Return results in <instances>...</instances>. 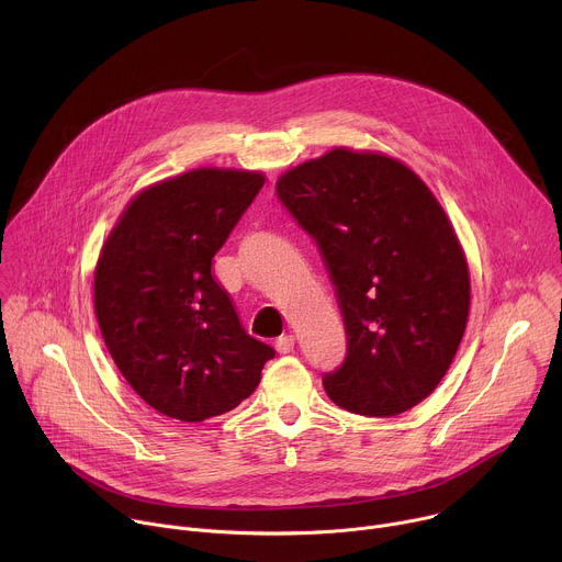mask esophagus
I'll return each instance as SVG.
<instances>
[{
	"instance_id": "1",
	"label": "esophagus",
	"mask_w": 562,
	"mask_h": 562,
	"mask_svg": "<svg viewBox=\"0 0 562 562\" xmlns=\"http://www.w3.org/2000/svg\"><path fill=\"white\" fill-rule=\"evenodd\" d=\"M293 347H295V338H293V336H280V338L276 340L278 353H291Z\"/></svg>"
}]
</instances>
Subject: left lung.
Listing matches in <instances>:
<instances>
[{
    "label": "left lung",
    "instance_id": "1",
    "mask_svg": "<svg viewBox=\"0 0 562 562\" xmlns=\"http://www.w3.org/2000/svg\"><path fill=\"white\" fill-rule=\"evenodd\" d=\"M276 193L336 284L349 347L327 395L360 416L409 412L445 378L469 317V267L440 202L400 159L345 146L282 173Z\"/></svg>",
    "mask_w": 562,
    "mask_h": 562
}]
</instances>
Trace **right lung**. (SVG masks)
I'll use <instances>...</instances> for the list:
<instances>
[{
	"mask_svg": "<svg viewBox=\"0 0 562 562\" xmlns=\"http://www.w3.org/2000/svg\"><path fill=\"white\" fill-rule=\"evenodd\" d=\"M260 171L202 167L142 189L100 251L93 304L104 345L148 407L182 423L222 416L276 351L251 338L211 273L265 187Z\"/></svg>",
	"mask_w": 562,
	"mask_h": 562,
	"instance_id": "obj_1",
	"label": "right lung"
}]
</instances>
